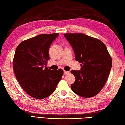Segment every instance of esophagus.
Wrapping results in <instances>:
<instances>
[{
	"label": "esophagus",
	"instance_id": "1",
	"mask_svg": "<svg viewBox=\"0 0 125 125\" xmlns=\"http://www.w3.org/2000/svg\"><path fill=\"white\" fill-rule=\"evenodd\" d=\"M69 73V71H63V73L65 74H67Z\"/></svg>",
	"mask_w": 125,
	"mask_h": 125
}]
</instances>
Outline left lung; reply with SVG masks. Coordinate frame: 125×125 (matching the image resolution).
I'll return each instance as SVG.
<instances>
[{"instance_id":"8db88e82","label":"left lung","mask_w":125,"mask_h":125,"mask_svg":"<svg viewBox=\"0 0 125 125\" xmlns=\"http://www.w3.org/2000/svg\"><path fill=\"white\" fill-rule=\"evenodd\" d=\"M81 63L80 70H72L75 80L71 89L83 97L96 95L103 88L110 73L112 60L105 44L100 40L82 33L64 34Z\"/></svg>"}]
</instances>
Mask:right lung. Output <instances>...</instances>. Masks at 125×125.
<instances>
[{
	"mask_svg": "<svg viewBox=\"0 0 125 125\" xmlns=\"http://www.w3.org/2000/svg\"><path fill=\"white\" fill-rule=\"evenodd\" d=\"M58 35V33L39 35L22 42L15 52V75L23 89L35 99L51 95L63 75L62 69L52 70L47 67L49 48Z\"/></svg>",
	"mask_w": 125,
	"mask_h": 125,
	"instance_id": "obj_1",
	"label": "right lung"
}]
</instances>
